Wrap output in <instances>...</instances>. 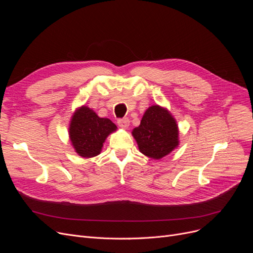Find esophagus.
<instances>
[{"label":"esophagus","instance_id":"obj_1","mask_svg":"<svg viewBox=\"0 0 253 253\" xmlns=\"http://www.w3.org/2000/svg\"><path fill=\"white\" fill-rule=\"evenodd\" d=\"M129 124H130V121L128 118H123V119L118 120V125L123 129H127L129 127Z\"/></svg>","mask_w":253,"mask_h":253}]
</instances>
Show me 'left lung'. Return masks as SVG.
I'll return each mask as SVG.
<instances>
[{
    "mask_svg": "<svg viewBox=\"0 0 253 253\" xmlns=\"http://www.w3.org/2000/svg\"><path fill=\"white\" fill-rule=\"evenodd\" d=\"M140 153L159 160L177 148L178 126L175 119L160 105L145 111L140 125L132 130Z\"/></svg>",
    "mask_w": 253,
    "mask_h": 253,
    "instance_id": "left-lung-1",
    "label": "left lung"
}]
</instances>
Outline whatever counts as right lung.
<instances>
[{"mask_svg":"<svg viewBox=\"0 0 253 253\" xmlns=\"http://www.w3.org/2000/svg\"><path fill=\"white\" fill-rule=\"evenodd\" d=\"M116 130L117 126L110 119L99 118L83 105L71 119L69 134L76 153L83 158H92L100 154L106 137Z\"/></svg>","mask_w":253,"mask_h":253,"instance_id":"add662e5","label":"right lung"}]
</instances>
